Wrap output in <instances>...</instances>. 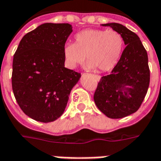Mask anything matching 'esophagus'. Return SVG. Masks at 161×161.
Masks as SVG:
<instances>
[{
    "label": "esophagus",
    "instance_id": "34e87169",
    "mask_svg": "<svg viewBox=\"0 0 161 161\" xmlns=\"http://www.w3.org/2000/svg\"><path fill=\"white\" fill-rule=\"evenodd\" d=\"M95 78L97 79V81H99V80H100V76L95 75Z\"/></svg>",
    "mask_w": 161,
    "mask_h": 161
}]
</instances>
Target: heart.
<instances>
[{"mask_svg": "<svg viewBox=\"0 0 161 161\" xmlns=\"http://www.w3.org/2000/svg\"><path fill=\"white\" fill-rule=\"evenodd\" d=\"M124 38L115 30L86 29L75 36V43L68 42L63 57L71 68L88 61L87 68L99 72L112 70L117 65L124 49Z\"/></svg>", "mask_w": 161, "mask_h": 161, "instance_id": "obj_1", "label": "heart"}]
</instances>
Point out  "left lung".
Instances as JSON below:
<instances>
[{
    "label": "left lung",
    "instance_id": "1",
    "mask_svg": "<svg viewBox=\"0 0 161 161\" xmlns=\"http://www.w3.org/2000/svg\"><path fill=\"white\" fill-rule=\"evenodd\" d=\"M122 35L125 47L111 73L103 76L93 99L101 112L110 119H121L139 109L150 85L147 52L140 37L119 23L102 24Z\"/></svg>",
    "mask_w": 161,
    "mask_h": 161
}]
</instances>
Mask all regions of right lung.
Wrapping results in <instances>:
<instances>
[{"label":"right lung","mask_w":161,"mask_h":161,"mask_svg":"<svg viewBox=\"0 0 161 161\" xmlns=\"http://www.w3.org/2000/svg\"><path fill=\"white\" fill-rule=\"evenodd\" d=\"M68 23H44L26 33L13 57L11 84L21 110L32 119L53 122L63 114L81 73L65 68Z\"/></svg>","instance_id":"1"}]
</instances>
